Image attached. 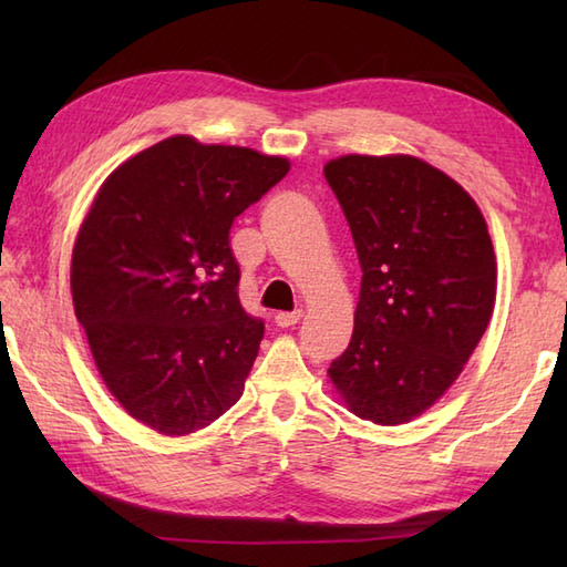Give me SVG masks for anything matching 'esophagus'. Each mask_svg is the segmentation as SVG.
Wrapping results in <instances>:
<instances>
[{"instance_id": "1", "label": "esophagus", "mask_w": 567, "mask_h": 567, "mask_svg": "<svg viewBox=\"0 0 567 567\" xmlns=\"http://www.w3.org/2000/svg\"><path fill=\"white\" fill-rule=\"evenodd\" d=\"M302 319V309H295V311H277L275 315V323L280 329H287V327H295V323Z\"/></svg>"}]
</instances>
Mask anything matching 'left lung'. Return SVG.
<instances>
[{"mask_svg":"<svg viewBox=\"0 0 567 567\" xmlns=\"http://www.w3.org/2000/svg\"><path fill=\"white\" fill-rule=\"evenodd\" d=\"M323 175L363 270L351 343L329 375L355 416L406 424L451 388L489 323L497 262L485 216L414 155H341Z\"/></svg>","mask_w":567,"mask_h":567,"instance_id":"left-lung-1","label":"left lung"}]
</instances>
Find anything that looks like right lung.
I'll return each mask as SVG.
<instances>
[{"mask_svg":"<svg viewBox=\"0 0 567 567\" xmlns=\"http://www.w3.org/2000/svg\"><path fill=\"white\" fill-rule=\"evenodd\" d=\"M290 171L240 146L171 136L104 179L72 248L75 317L116 402L165 436L231 409L265 323L238 299L228 231Z\"/></svg>","mask_w":567,"mask_h":567,"instance_id":"obj_1","label":"right lung"}]
</instances>
